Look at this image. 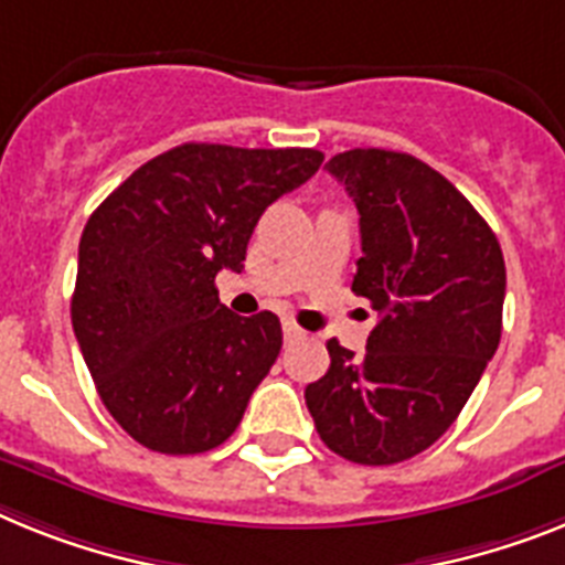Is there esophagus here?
<instances>
[{
  "mask_svg": "<svg viewBox=\"0 0 565 565\" xmlns=\"http://www.w3.org/2000/svg\"><path fill=\"white\" fill-rule=\"evenodd\" d=\"M281 330H284V339H287V341H296V339H301V335H305V330H301V327H298L296 321H290V319L284 321Z\"/></svg>",
  "mask_w": 565,
  "mask_h": 565,
  "instance_id": "1",
  "label": "esophagus"
}]
</instances>
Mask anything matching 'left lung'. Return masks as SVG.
<instances>
[{"mask_svg": "<svg viewBox=\"0 0 565 565\" xmlns=\"http://www.w3.org/2000/svg\"><path fill=\"white\" fill-rule=\"evenodd\" d=\"M327 172L359 210L353 292L382 319L362 355L327 341L305 399L330 451L393 466L451 428L497 353L505 260L466 194L405 151H341Z\"/></svg>", "mask_w": 565, "mask_h": 565, "instance_id": "left-lung-1", "label": "left lung"}]
</instances>
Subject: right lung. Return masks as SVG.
Returning <instances> with one entry per match:
<instances>
[{
  "label": "right lung",
  "instance_id": "right-lung-1",
  "mask_svg": "<svg viewBox=\"0 0 565 565\" xmlns=\"http://www.w3.org/2000/svg\"><path fill=\"white\" fill-rule=\"evenodd\" d=\"M321 160L316 149L183 143L88 217L71 324L103 405L149 451H212L241 425L278 359L281 321L226 310L215 275L244 269L258 217Z\"/></svg>",
  "mask_w": 565,
  "mask_h": 565
}]
</instances>
